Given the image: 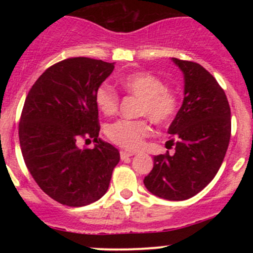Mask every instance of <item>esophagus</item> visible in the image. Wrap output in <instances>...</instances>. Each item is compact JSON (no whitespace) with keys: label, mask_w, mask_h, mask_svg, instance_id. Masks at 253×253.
<instances>
[{"label":"esophagus","mask_w":253,"mask_h":253,"mask_svg":"<svg viewBox=\"0 0 253 253\" xmlns=\"http://www.w3.org/2000/svg\"><path fill=\"white\" fill-rule=\"evenodd\" d=\"M134 153L132 152H126V150H122V152H120V157H121V160H127L128 158L133 157Z\"/></svg>","instance_id":"1"}]
</instances>
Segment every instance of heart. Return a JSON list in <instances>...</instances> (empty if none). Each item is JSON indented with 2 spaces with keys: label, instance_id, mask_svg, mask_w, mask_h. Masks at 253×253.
Returning <instances> with one entry per match:
<instances>
[{
  "label": "heart",
  "instance_id": "1",
  "mask_svg": "<svg viewBox=\"0 0 253 253\" xmlns=\"http://www.w3.org/2000/svg\"><path fill=\"white\" fill-rule=\"evenodd\" d=\"M122 88L138 98V115L148 116L155 125L170 124L178 111V98L167 89L160 78L147 72H134L120 79ZM95 103L104 115H114L119 109V95L111 86L103 84L95 93ZM147 120H119L106 127V134L115 144L128 150L139 149L143 138L149 136Z\"/></svg>",
  "mask_w": 253,
  "mask_h": 253
}]
</instances>
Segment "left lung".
<instances>
[{
	"label": "left lung",
	"instance_id": "obj_1",
	"mask_svg": "<svg viewBox=\"0 0 253 253\" xmlns=\"http://www.w3.org/2000/svg\"><path fill=\"white\" fill-rule=\"evenodd\" d=\"M183 73V101L168 133L175 136L172 154L154 155V167L144 177L147 190L169 201H185L214 178L228 150L230 106L215 78L202 66L171 58Z\"/></svg>",
	"mask_w": 253,
	"mask_h": 253
}]
</instances>
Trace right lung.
Here are the masks:
<instances>
[{
    "instance_id": "1",
    "label": "right lung",
    "mask_w": 253,
    "mask_h": 253,
    "mask_svg": "<svg viewBox=\"0 0 253 253\" xmlns=\"http://www.w3.org/2000/svg\"><path fill=\"white\" fill-rule=\"evenodd\" d=\"M115 62L72 57L47 68L28 93L19 143L35 182L61 205L83 207L100 200L110 185L120 153L99 138L95 93ZM93 139V150L81 148Z\"/></svg>"
}]
</instances>
